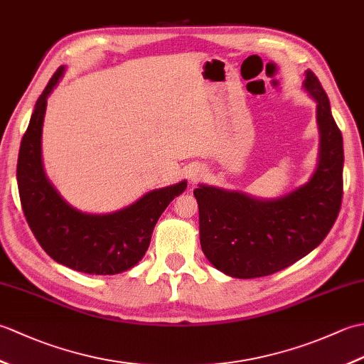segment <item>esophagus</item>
I'll return each mask as SVG.
<instances>
[{"instance_id": "esophagus-1", "label": "esophagus", "mask_w": 364, "mask_h": 364, "mask_svg": "<svg viewBox=\"0 0 364 364\" xmlns=\"http://www.w3.org/2000/svg\"><path fill=\"white\" fill-rule=\"evenodd\" d=\"M203 173H205V172H203V170H202V168H198V167H197V168H192V172L189 173V178H191V181H192V183H196V181H198V180H200V178H202V176H203Z\"/></svg>"}]
</instances>
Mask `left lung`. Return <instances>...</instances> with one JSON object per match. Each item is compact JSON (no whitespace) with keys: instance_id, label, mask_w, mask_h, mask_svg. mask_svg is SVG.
I'll use <instances>...</instances> for the list:
<instances>
[{"instance_id":"8db88e82","label":"left lung","mask_w":364,"mask_h":364,"mask_svg":"<svg viewBox=\"0 0 364 364\" xmlns=\"http://www.w3.org/2000/svg\"><path fill=\"white\" fill-rule=\"evenodd\" d=\"M304 89L316 102L319 161L310 180L277 198L200 184V244L220 272L235 278L275 274L314 250L333 227L343 200V134L311 70Z\"/></svg>"}]
</instances>
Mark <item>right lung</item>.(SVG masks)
Masks as SVG:
<instances>
[{
  "label": "right lung",
  "mask_w": 364,
  "mask_h": 364,
  "mask_svg": "<svg viewBox=\"0 0 364 364\" xmlns=\"http://www.w3.org/2000/svg\"><path fill=\"white\" fill-rule=\"evenodd\" d=\"M58 68L38 97L21 139L17 183L28 225L50 257L65 267L90 275H115L134 267L149 249L153 228L188 181L146 192L119 211L90 214L76 210L60 197L46 178L42 162V127L46 98L63 80Z\"/></svg>",
  "instance_id": "1"
}]
</instances>
